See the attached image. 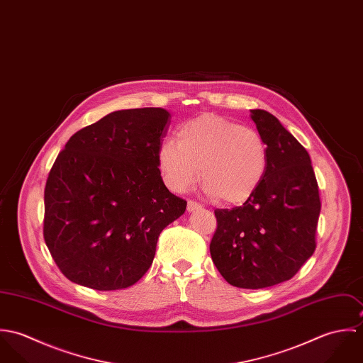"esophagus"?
Segmentation results:
<instances>
[{
	"mask_svg": "<svg viewBox=\"0 0 363 363\" xmlns=\"http://www.w3.org/2000/svg\"><path fill=\"white\" fill-rule=\"evenodd\" d=\"M201 208V204H199V203H196V201H189L187 203V211L189 212H194V211H197V209H200Z\"/></svg>",
	"mask_w": 363,
	"mask_h": 363,
	"instance_id": "esophagus-1",
	"label": "esophagus"
}]
</instances>
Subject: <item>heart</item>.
Returning <instances> with one entry per match:
<instances>
[{"instance_id":"obj_1","label":"heart","mask_w":363,"mask_h":363,"mask_svg":"<svg viewBox=\"0 0 363 363\" xmlns=\"http://www.w3.org/2000/svg\"><path fill=\"white\" fill-rule=\"evenodd\" d=\"M268 163V145L259 131L216 114L186 121L176 143L166 140L157 150L160 174L172 191L190 189L201 170L206 193L223 204L247 201L262 183Z\"/></svg>"}]
</instances>
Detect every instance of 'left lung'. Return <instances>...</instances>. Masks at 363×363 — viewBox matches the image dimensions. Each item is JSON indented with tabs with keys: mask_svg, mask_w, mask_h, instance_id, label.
<instances>
[{
	"mask_svg": "<svg viewBox=\"0 0 363 363\" xmlns=\"http://www.w3.org/2000/svg\"><path fill=\"white\" fill-rule=\"evenodd\" d=\"M250 113L268 145V170L243 206L215 209L209 252L230 285L259 289L291 279L311 259L321 203L308 151L275 116Z\"/></svg>",
	"mask_w": 363,
	"mask_h": 363,
	"instance_id": "obj_1",
	"label": "left lung"
}]
</instances>
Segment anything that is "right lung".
<instances>
[{"mask_svg":"<svg viewBox=\"0 0 363 363\" xmlns=\"http://www.w3.org/2000/svg\"><path fill=\"white\" fill-rule=\"evenodd\" d=\"M169 123L160 107L117 110L77 131L57 156L43 235L69 281L124 289L151 267L160 232L187 206L167 190L157 166Z\"/></svg>","mask_w":363,"mask_h":363,"instance_id":"obj_1","label":"right lung"}]
</instances>
